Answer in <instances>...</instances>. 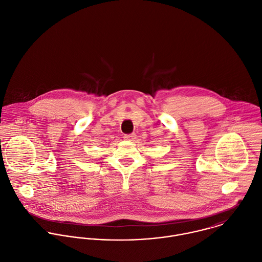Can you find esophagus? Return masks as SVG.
<instances>
[{
  "label": "esophagus",
  "instance_id": "esophagus-1",
  "mask_svg": "<svg viewBox=\"0 0 262 262\" xmlns=\"http://www.w3.org/2000/svg\"><path fill=\"white\" fill-rule=\"evenodd\" d=\"M124 139L128 140V141H134L136 139V134L132 133V134H125L124 135Z\"/></svg>",
  "mask_w": 262,
  "mask_h": 262
}]
</instances>
